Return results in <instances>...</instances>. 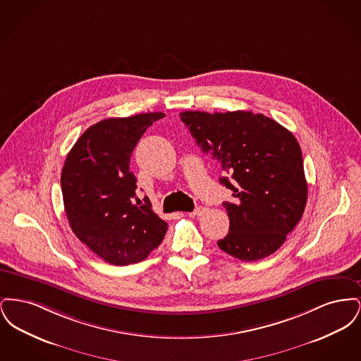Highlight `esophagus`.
<instances>
[{"label":"esophagus","instance_id":"obj_1","mask_svg":"<svg viewBox=\"0 0 361 361\" xmlns=\"http://www.w3.org/2000/svg\"><path fill=\"white\" fill-rule=\"evenodd\" d=\"M204 211H206V208H204V207H196V208H195V211H193L190 215L200 216V215H203V214H204Z\"/></svg>","mask_w":361,"mask_h":361}]
</instances>
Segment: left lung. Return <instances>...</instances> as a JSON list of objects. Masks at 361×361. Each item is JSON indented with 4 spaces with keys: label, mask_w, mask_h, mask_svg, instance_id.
Instances as JSON below:
<instances>
[{
    "label": "left lung",
    "mask_w": 361,
    "mask_h": 361,
    "mask_svg": "<svg viewBox=\"0 0 361 361\" xmlns=\"http://www.w3.org/2000/svg\"><path fill=\"white\" fill-rule=\"evenodd\" d=\"M204 153L218 159L230 227L218 246L242 261L268 257L300 221L307 202L302 150L287 128L250 111L180 114Z\"/></svg>",
    "instance_id": "left-lung-1"
}]
</instances>
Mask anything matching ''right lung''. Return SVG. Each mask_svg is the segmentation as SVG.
<instances>
[{"mask_svg":"<svg viewBox=\"0 0 361 361\" xmlns=\"http://www.w3.org/2000/svg\"><path fill=\"white\" fill-rule=\"evenodd\" d=\"M165 115L139 114L104 119L78 137L66 157L61 187L75 237L105 262L130 265L164 240L168 224L137 197L130 158L145 131Z\"/></svg>","mask_w":361,"mask_h":361,"instance_id":"1","label":"right lung"}]
</instances>
